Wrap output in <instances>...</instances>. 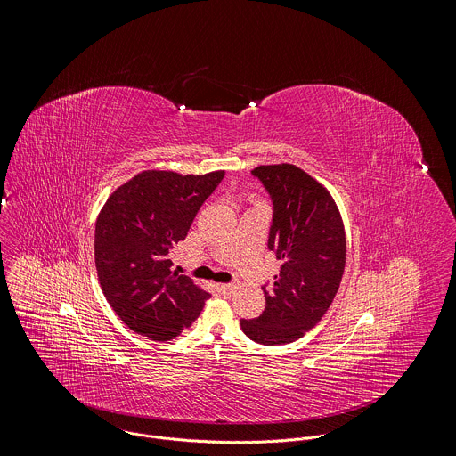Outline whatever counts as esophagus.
I'll use <instances>...</instances> for the list:
<instances>
[{"label": "esophagus", "mask_w": 456, "mask_h": 456, "mask_svg": "<svg viewBox=\"0 0 456 456\" xmlns=\"http://www.w3.org/2000/svg\"><path fill=\"white\" fill-rule=\"evenodd\" d=\"M219 290H221L223 294H232V292L235 290V285H233V283H221V285H219Z\"/></svg>", "instance_id": "34e87169"}]
</instances>
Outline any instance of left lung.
I'll list each match as a JSON object with an SVG mask.
<instances>
[{"instance_id": "1", "label": "left lung", "mask_w": 456, "mask_h": 456, "mask_svg": "<svg viewBox=\"0 0 456 456\" xmlns=\"http://www.w3.org/2000/svg\"><path fill=\"white\" fill-rule=\"evenodd\" d=\"M273 200L269 249L281 260L265 308L242 319L251 340L280 346L301 338L328 312L346 265V232L340 212L315 178L292 164L258 166L251 171Z\"/></svg>"}]
</instances>
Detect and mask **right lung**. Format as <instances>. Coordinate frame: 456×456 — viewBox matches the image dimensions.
<instances>
[{"mask_svg": "<svg viewBox=\"0 0 456 456\" xmlns=\"http://www.w3.org/2000/svg\"><path fill=\"white\" fill-rule=\"evenodd\" d=\"M223 176L224 171H142L103 205L94 235L96 271L109 305L135 333L171 340L203 310L210 294L171 271L169 255Z\"/></svg>", "mask_w": 456, "mask_h": 456, "instance_id": "1", "label": "right lung"}]
</instances>
